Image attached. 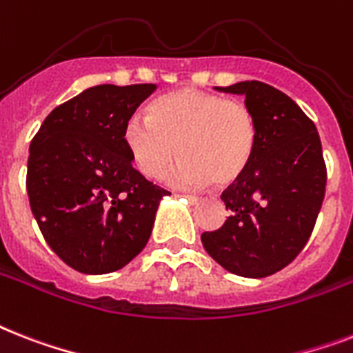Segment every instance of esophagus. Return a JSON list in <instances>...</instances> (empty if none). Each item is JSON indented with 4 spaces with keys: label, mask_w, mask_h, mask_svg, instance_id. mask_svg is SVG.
Here are the masks:
<instances>
[{
    "label": "esophagus",
    "mask_w": 353,
    "mask_h": 353,
    "mask_svg": "<svg viewBox=\"0 0 353 353\" xmlns=\"http://www.w3.org/2000/svg\"><path fill=\"white\" fill-rule=\"evenodd\" d=\"M183 197H186V199H188V203H192V205H196V203L199 201V197L197 196H183Z\"/></svg>",
    "instance_id": "1"
}]
</instances>
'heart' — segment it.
<instances>
[{
  "label": "heart",
  "mask_w": 353,
  "mask_h": 353,
  "mask_svg": "<svg viewBox=\"0 0 353 353\" xmlns=\"http://www.w3.org/2000/svg\"><path fill=\"white\" fill-rule=\"evenodd\" d=\"M123 141L145 177H161L179 154L183 159L167 174L170 185H230L250 165L257 123L245 103L179 88L157 97L147 117L132 116Z\"/></svg>",
  "instance_id": "heart-1"
}]
</instances>
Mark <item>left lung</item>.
<instances>
[{"label": "left lung", "mask_w": 353, "mask_h": 353, "mask_svg": "<svg viewBox=\"0 0 353 353\" xmlns=\"http://www.w3.org/2000/svg\"><path fill=\"white\" fill-rule=\"evenodd\" d=\"M245 96L257 123L250 165L223 192L230 217L203 232L212 259L243 277H266L296 259L325 199L326 165L317 128L294 99L261 81L216 87Z\"/></svg>", "instance_id": "8db88e82"}]
</instances>
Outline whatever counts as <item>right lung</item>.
<instances>
[{"label":"right lung","instance_id":"obj_1","mask_svg":"<svg viewBox=\"0 0 353 353\" xmlns=\"http://www.w3.org/2000/svg\"><path fill=\"white\" fill-rule=\"evenodd\" d=\"M156 85H97L54 108L30 141L27 192L45 241L70 268L99 276L148 243L168 196L132 167L123 128Z\"/></svg>","mask_w":353,"mask_h":353}]
</instances>
